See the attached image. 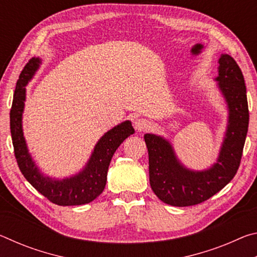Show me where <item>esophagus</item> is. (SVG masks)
Here are the masks:
<instances>
[{
  "label": "esophagus",
  "mask_w": 257,
  "mask_h": 257,
  "mask_svg": "<svg viewBox=\"0 0 257 257\" xmlns=\"http://www.w3.org/2000/svg\"><path fill=\"white\" fill-rule=\"evenodd\" d=\"M134 127H135V129L137 130V132L141 133V132H145V130L149 129L151 127V123H150L149 120L139 118V119L135 120Z\"/></svg>",
  "instance_id": "esophagus-1"
}]
</instances>
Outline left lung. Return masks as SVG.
Instances as JSON below:
<instances>
[{"mask_svg":"<svg viewBox=\"0 0 257 257\" xmlns=\"http://www.w3.org/2000/svg\"><path fill=\"white\" fill-rule=\"evenodd\" d=\"M217 62L214 80L227 105L228 123L219 155L210 168H187L168 139L154 134L144 135L151 187L156 196L169 205L191 206L206 201L232 180L240 164L249 122L245 80L230 55L221 54Z\"/></svg>","mask_w":257,"mask_h":257,"instance_id":"left-lung-1","label":"left lung"}]
</instances>
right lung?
<instances>
[{
	"label": "right lung",
	"mask_w": 257,
	"mask_h": 257,
	"mask_svg": "<svg viewBox=\"0 0 257 257\" xmlns=\"http://www.w3.org/2000/svg\"><path fill=\"white\" fill-rule=\"evenodd\" d=\"M42 60L33 58L26 64L17 81L10 111V129L15 155L19 169L27 181L50 202L61 206L84 205L103 193L106 185L108 165L116 149L135 133L132 121L125 120L108 130L98 139L85 167L79 172L62 179L41 171L29 153L24 136L23 115L26 102V86L40 69Z\"/></svg>",
	"instance_id": "obj_1"
}]
</instances>
